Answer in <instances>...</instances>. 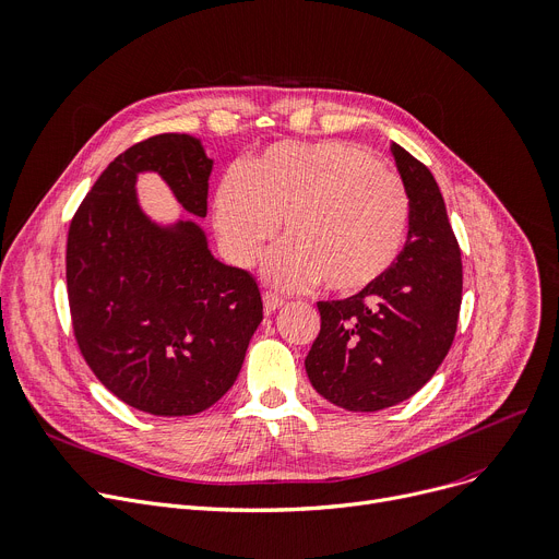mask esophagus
Segmentation results:
<instances>
[{"instance_id":"esophagus-1","label":"esophagus","mask_w":559,"mask_h":559,"mask_svg":"<svg viewBox=\"0 0 559 559\" xmlns=\"http://www.w3.org/2000/svg\"><path fill=\"white\" fill-rule=\"evenodd\" d=\"M283 299L278 294H272V292H267L265 296H263V308H265V314H274L278 308H283Z\"/></svg>"}]
</instances>
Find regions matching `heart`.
I'll use <instances>...</instances> for the list:
<instances>
[{
    "label": "heart",
    "instance_id": "1",
    "mask_svg": "<svg viewBox=\"0 0 559 559\" xmlns=\"http://www.w3.org/2000/svg\"><path fill=\"white\" fill-rule=\"evenodd\" d=\"M263 276L281 289L317 281L334 294L378 283L404 249L412 200L402 177L346 141L274 143L215 193V229L236 265H249L278 229Z\"/></svg>",
    "mask_w": 559,
    "mask_h": 559
}]
</instances>
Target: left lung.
Returning <instances> with one entry per match:
<instances>
[{
  "instance_id": "left-lung-1",
  "label": "left lung",
  "mask_w": 559,
  "mask_h": 559,
  "mask_svg": "<svg viewBox=\"0 0 559 559\" xmlns=\"http://www.w3.org/2000/svg\"><path fill=\"white\" fill-rule=\"evenodd\" d=\"M412 200L406 245L378 283L319 301L321 330L306 370L314 391L346 412H380L418 393L448 355L459 323L463 265L429 168L391 143Z\"/></svg>"
}]
</instances>
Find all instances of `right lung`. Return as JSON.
Wrapping results in <instances>:
<instances>
[{
  "label": "right lung",
  "instance_id": "obj_1",
  "mask_svg": "<svg viewBox=\"0 0 559 559\" xmlns=\"http://www.w3.org/2000/svg\"><path fill=\"white\" fill-rule=\"evenodd\" d=\"M211 170L193 134L145 139L103 170L69 227L67 289L83 357L107 391L151 416L213 406L263 321L253 276L219 263L195 219L206 217ZM145 171L186 216L162 223L140 206Z\"/></svg>",
  "mask_w": 559,
  "mask_h": 559
}]
</instances>
